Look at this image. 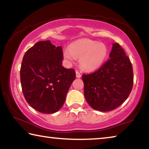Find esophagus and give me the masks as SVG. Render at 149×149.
<instances>
[{
	"instance_id": "obj_1",
	"label": "esophagus",
	"mask_w": 149,
	"mask_h": 149,
	"mask_svg": "<svg viewBox=\"0 0 149 149\" xmlns=\"http://www.w3.org/2000/svg\"><path fill=\"white\" fill-rule=\"evenodd\" d=\"M75 73H76V77H77L79 78V77H81V74H80V72L78 71V70H76V72H75Z\"/></svg>"
}]
</instances>
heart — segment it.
I'll return each instance as SVG.
<instances>
[{
  "label": "heart",
  "instance_id": "b5f03b06",
  "mask_svg": "<svg viewBox=\"0 0 149 149\" xmlns=\"http://www.w3.org/2000/svg\"><path fill=\"white\" fill-rule=\"evenodd\" d=\"M108 49L106 45L88 39H79L65 49L64 56L70 61L80 57L81 67L87 71L97 70L101 65L107 56Z\"/></svg>",
  "mask_w": 149,
  "mask_h": 149
}]
</instances>
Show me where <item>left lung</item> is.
<instances>
[{"label": "left lung", "mask_w": 149, "mask_h": 149, "mask_svg": "<svg viewBox=\"0 0 149 149\" xmlns=\"http://www.w3.org/2000/svg\"><path fill=\"white\" fill-rule=\"evenodd\" d=\"M110 58L99 69L82 75L84 95L93 109L108 112L127 99L133 85L132 62L120 45H112Z\"/></svg>", "instance_id": "obj_1"}]
</instances>
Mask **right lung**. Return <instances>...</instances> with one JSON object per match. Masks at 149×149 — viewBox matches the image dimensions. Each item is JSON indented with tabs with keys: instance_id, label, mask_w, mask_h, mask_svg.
<instances>
[{
	"instance_id": "obj_1",
	"label": "right lung",
	"mask_w": 149,
	"mask_h": 149,
	"mask_svg": "<svg viewBox=\"0 0 149 149\" xmlns=\"http://www.w3.org/2000/svg\"><path fill=\"white\" fill-rule=\"evenodd\" d=\"M62 47L39 41L27 50L20 68L22 92L27 103L39 112L52 114L65 102L75 79L74 69L62 66Z\"/></svg>"
}]
</instances>
